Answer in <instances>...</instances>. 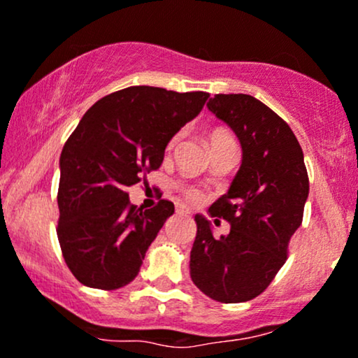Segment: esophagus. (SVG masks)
Here are the masks:
<instances>
[{
	"instance_id": "34e87169",
	"label": "esophagus",
	"mask_w": 358,
	"mask_h": 358,
	"mask_svg": "<svg viewBox=\"0 0 358 358\" xmlns=\"http://www.w3.org/2000/svg\"><path fill=\"white\" fill-rule=\"evenodd\" d=\"M176 214H187V210L183 208H180V209H176Z\"/></svg>"
}]
</instances>
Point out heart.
I'll use <instances>...</instances> for the list:
<instances>
[{"instance_id":"b5f03b06","label":"heart","mask_w":358,"mask_h":358,"mask_svg":"<svg viewBox=\"0 0 358 358\" xmlns=\"http://www.w3.org/2000/svg\"><path fill=\"white\" fill-rule=\"evenodd\" d=\"M182 137H183V131L178 130L168 138L166 149H164V150H166V156H169V154H171L173 150L176 149V145H178V142L182 141ZM223 142H235V141H233V138L229 137L228 134H224V131L216 130V131H213V134H210V144L217 145V144H223ZM175 189L180 195H182L183 201H187L189 204H202V202L208 199V192H206L204 189H201L199 185H194V183L176 182Z\"/></svg>"}]
</instances>
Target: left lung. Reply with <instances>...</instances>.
Returning a JSON list of instances; mask_svg holds the SVG:
<instances>
[{
	"instance_id": "obj_1",
	"label": "left lung",
	"mask_w": 358,
	"mask_h": 358,
	"mask_svg": "<svg viewBox=\"0 0 358 358\" xmlns=\"http://www.w3.org/2000/svg\"><path fill=\"white\" fill-rule=\"evenodd\" d=\"M208 108L236 134L242 166L210 216L231 224L213 235L197 214L190 278L209 299L238 303L255 299L288 259L289 238L302 224L308 175L295 134L281 116L248 94H216Z\"/></svg>"
}]
</instances>
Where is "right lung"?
I'll return each instance as SVG.
<instances>
[{"label":"right lung","instance_id":"right-lung-1","mask_svg":"<svg viewBox=\"0 0 358 358\" xmlns=\"http://www.w3.org/2000/svg\"><path fill=\"white\" fill-rule=\"evenodd\" d=\"M209 94L134 85L89 108L59 157L58 233L63 259L82 285L116 289L141 271L145 252L175 213L130 204L129 187L161 166L168 138L201 113Z\"/></svg>","mask_w":358,"mask_h":358}]
</instances>
